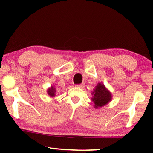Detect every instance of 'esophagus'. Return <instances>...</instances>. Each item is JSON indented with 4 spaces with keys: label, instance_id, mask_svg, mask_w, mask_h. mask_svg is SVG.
Returning a JSON list of instances; mask_svg holds the SVG:
<instances>
[{
    "label": "esophagus",
    "instance_id": "obj_1",
    "mask_svg": "<svg viewBox=\"0 0 153 153\" xmlns=\"http://www.w3.org/2000/svg\"><path fill=\"white\" fill-rule=\"evenodd\" d=\"M76 86L80 88H83L85 87V84L84 83H82V84H77L76 85Z\"/></svg>",
    "mask_w": 153,
    "mask_h": 153
}]
</instances>
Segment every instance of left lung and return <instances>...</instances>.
<instances>
[{
  "mask_svg": "<svg viewBox=\"0 0 153 153\" xmlns=\"http://www.w3.org/2000/svg\"><path fill=\"white\" fill-rule=\"evenodd\" d=\"M92 95H93L92 101L95 104L94 106L95 108L106 105L112 99L111 94L102 83H98L97 86L92 93Z\"/></svg>",
  "mask_w": 153,
  "mask_h": 153,
  "instance_id": "obj_1",
  "label": "left lung"
}]
</instances>
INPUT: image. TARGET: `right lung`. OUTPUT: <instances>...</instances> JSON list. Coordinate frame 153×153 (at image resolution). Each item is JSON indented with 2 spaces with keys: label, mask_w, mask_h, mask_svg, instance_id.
Wrapping results in <instances>:
<instances>
[{
  "label": "right lung",
  "mask_w": 153,
  "mask_h": 153,
  "mask_svg": "<svg viewBox=\"0 0 153 153\" xmlns=\"http://www.w3.org/2000/svg\"><path fill=\"white\" fill-rule=\"evenodd\" d=\"M56 92V88L53 86H51V88H49L47 90L48 95H49V96H51V97H55Z\"/></svg>",
  "instance_id": "add662e5"
}]
</instances>
